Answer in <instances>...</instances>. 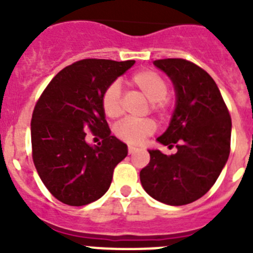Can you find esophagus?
Here are the masks:
<instances>
[{
    "mask_svg": "<svg viewBox=\"0 0 253 253\" xmlns=\"http://www.w3.org/2000/svg\"><path fill=\"white\" fill-rule=\"evenodd\" d=\"M137 152H138V148H135V147H133V146H129V148H128L129 154H134V153H137Z\"/></svg>",
    "mask_w": 253,
    "mask_h": 253,
    "instance_id": "1",
    "label": "esophagus"
}]
</instances>
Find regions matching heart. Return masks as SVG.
Returning a JSON list of instances; mask_svg holds the SVG:
<instances>
[{
	"label": "heart",
	"mask_w": 253,
	"mask_h": 253,
	"mask_svg": "<svg viewBox=\"0 0 253 253\" xmlns=\"http://www.w3.org/2000/svg\"><path fill=\"white\" fill-rule=\"evenodd\" d=\"M130 84L151 102V107L153 111L166 110L167 99L169 93V84L165 81V78L158 73L143 69L139 72L134 73L130 78ZM101 106L106 116L114 119L118 118L122 113V91L118 82H114L104 91L101 97ZM156 129V124L152 120H124L118 124L114 129V133L123 142L129 144H140L143 140L153 134Z\"/></svg>",
	"instance_id": "b5f03b06"
}]
</instances>
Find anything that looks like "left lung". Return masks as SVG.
I'll return each instance as SVG.
<instances>
[{
    "mask_svg": "<svg viewBox=\"0 0 253 253\" xmlns=\"http://www.w3.org/2000/svg\"><path fill=\"white\" fill-rule=\"evenodd\" d=\"M173 84L176 102L169 128L157 142L175 154L148 149L151 160L140 171L146 193L167 205H186L208 193L227 163L232 120L218 86L204 69L185 59H158Z\"/></svg>",
    "mask_w": 253,
    "mask_h": 253,
    "instance_id": "1",
    "label": "left lung"
}]
</instances>
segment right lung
Listing matches in <instances>:
<instances>
[{
	"instance_id": "right-lung-1",
	"label": "right lung",
	"mask_w": 253,
	"mask_h": 253,
	"mask_svg": "<svg viewBox=\"0 0 253 253\" xmlns=\"http://www.w3.org/2000/svg\"><path fill=\"white\" fill-rule=\"evenodd\" d=\"M135 60L84 59L66 67L46 86L31 119L35 169L51 195L72 207L96 202L110 187L128 146L111 135L101 106L104 91ZM102 133L101 146L84 130Z\"/></svg>"
}]
</instances>
